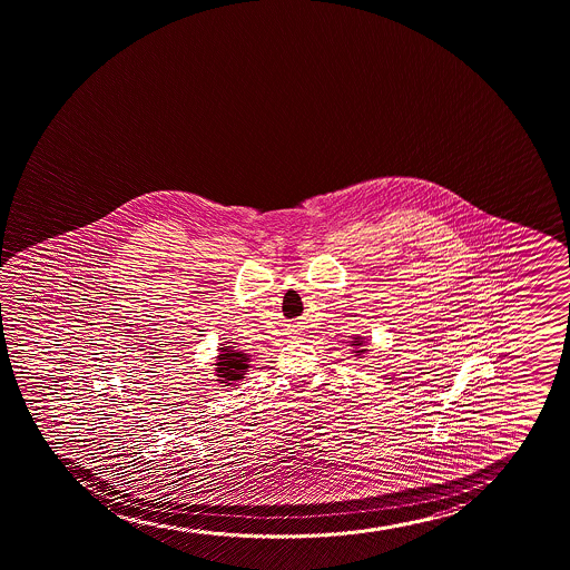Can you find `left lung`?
I'll return each mask as SVG.
<instances>
[{
    "label": "left lung",
    "instance_id": "8db88e82",
    "mask_svg": "<svg viewBox=\"0 0 570 570\" xmlns=\"http://www.w3.org/2000/svg\"><path fill=\"white\" fill-rule=\"evenodd\" d=\"M358 345H362V343H356V346ZM356 352H360V354H362V351H356ZM360 354H356V356H360Z\"/></svg>",
    "mask_w": 570,
    "mask_h": 570
}]
</instances>
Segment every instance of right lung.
I'll list each match as a JSON object with an SVG mask.
<instances>
[{"label": "right lung", "mask_w": 570, "mask_h": 570, "mask_svg": "<svg viewBox=\"0 0 570 570\" xmlns=\"http://www.w3.org/2000/svg\"><path fill=\"white\" fill-rule=\"evenodd\" d=\"M218 362V381L227 383L225 386H230L233 381H240L243 379L246 367H248L249 356L244 352H238L233 346H224L222 354H219Z\"/></svg>", "instance_id": "add662e5"}]
</instances>
